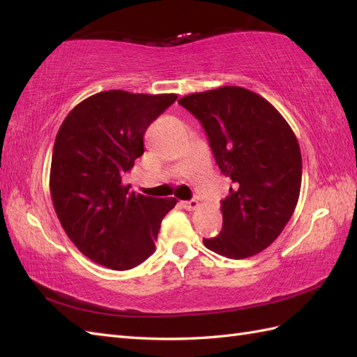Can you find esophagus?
<instances>
[{"mask_svg": "<svg viewBox=\"0 0 357 357\" xmlns=\"http://www.w3.org/2000/svg\"><path fill=\"white\" fill-rule=\"evenodd\" d=\"M181 204H183V207H184L185 210H195V208H198V207H199V202L196 201V199H192V201H183Z\"/></svg>", "mask_w": 357, "mask_h": 357, "instance_id": "obj_1", "label": "esophagus"}]
</instances>
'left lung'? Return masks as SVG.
<instances>
[{
	"label": "left lung",
	"mask_w": 357,
	"mask_h": 357,
	"mask_svg": "<svg viewBox=\"0 0 357 357\" xmlns=\"http://www.w3.org/2000/svg\"><path fill=\"white\" fill-rule=\"evenodd\" d=\"M198 118L219 169L230 176L222 230L202 239L211 252L245 259L276 241L301 193L302 156L284 116L252 90L224 86L178 101Z\"/></svg>",
	"instance_id": "left-lung-1"
}]
</instances>
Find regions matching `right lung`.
Returning <instances> with one entry per match:
<instances>
[{"mask_svg":"<svg viewBox=\"0 0 357 357\" xmlns=\"http://www.w3.org/2000/svg\"><path fill=\"white\" fill-rule=\"evenodd\" d=\"M178 95L107 90L86 98L59 127L50 165L53 208L90 261L130 270L155 252L174 198L130 192L123 174L144 153V133Z\"/></svg>","mask_w":357,"mask_h":357,"instance_id":"1","label":"right lung"}]
</instances>
